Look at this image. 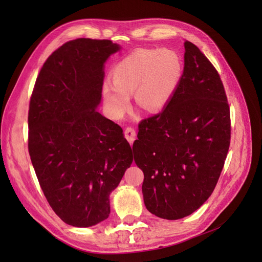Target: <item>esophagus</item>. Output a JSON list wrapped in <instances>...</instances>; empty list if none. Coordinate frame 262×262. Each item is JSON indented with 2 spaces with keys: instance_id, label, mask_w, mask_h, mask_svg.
<instances>
[{
  "instance_id": "esophagus-1",
  "label": "esophagus",
  "mask_w": 262,
  "mask_h": 262,
  "mask_svg": "<svg viewBox=\"0 0 262 262\" xmlns=\"http://www.w3.org/2000/svg\"><path fill=\"white\" fill-rule=\"evenodd\" d=\"M124 135H125V138L127 139V141L132 144L136 138V132L133 127H126L124 129Z\"/></svg>"
}]
</instances>
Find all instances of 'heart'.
Returning <instances> with one entry per match:
<instances>
[{"label":"heart","instance_id":"b5f03b06","mask_svg":"<svg viewBox=\"0 0 262 262\" xmlns=\"http://www.w3.org/2000/svg\"><path fill=\"white\" fill-rule=\"evenodd\" d=\"M181 57L172 50L139 49L116 63L113 84L106 81L102 93L105 106L114 118H121L130 107V95L147 112L166 106L180 84Z\"/></svg>","mask_w":262,"mask_h":262}]
</instances>
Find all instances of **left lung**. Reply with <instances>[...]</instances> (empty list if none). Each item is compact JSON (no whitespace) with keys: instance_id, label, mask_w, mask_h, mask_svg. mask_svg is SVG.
Segmentation results:
<instances>
[{"instance_id":"left-lung-1","label":"left lung","mask_w":262,"mask_h":262,"mask_svg":"<svg viewBox=\"0 0 262 262\" xmlns=\"http://www.w3.org/2000/svg\"><path fill=\"white\" fill-rule=\"evenodd\" d=\"M185 67L161 113L139 123L134 158L144 174L146 209L177 220L199 209L213 192L230 143L223 82L201 50L185 42Z\"/></svg>"}]
</instances>
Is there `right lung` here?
<instances>
[{
  "label": "right lung",
  "instance_id": "add662e5",
  "mask_svg": "<svg viewBox=\"0 0 262 262\" xmlns=\"http://www.w3.org/2000/svg\"><path fill=\"white\" fill-rule=\"evenodd\" d=\"M120 50L78 38L54 51L36 79L29 110V152L39 185L62 221L89 227L108 217L109 194L133 162L118 124L96 112L104 63Z\"/></svg>",
  "mask_w": 262,
  "mask_h": 262
}]
</instances>
